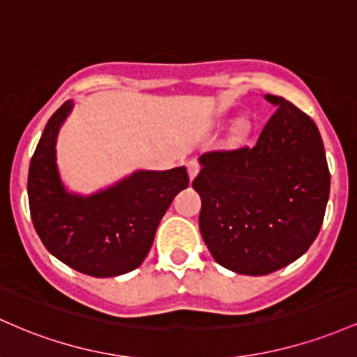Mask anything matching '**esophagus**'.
I'll use <instances>...</instances> for the list:
<instances>
[{
    "label": "esophagus",
    "instance_id": "esophagus-1",
    "mask_svg": "<svg viewBox=\"0 0 357 357\" xmlns=\"http://www.w3.org/2000/svg\"><path fill=\"white\" fill-rule=\"evenodd\" d=\"M187 170H189L190 180H194L195 177H197V174H199V170H200V165H199L197 162H195V160H190V162L187 163Z\"/></svg>",
    "mask_w": 357,
    "mask_h": 357
}]
</instances>
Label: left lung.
Wrapping results in <instances>:
<instances>
[{
    "instance_id": "1",
    "label": "left lung",
    "mask_w": 357,
    "mask_h": 357,
    "mask_svg": "<svg viewBox=\"0 0 357 357\" xmlns=\"http://www.w3.org/2000/svg\"><path fill=\"white\" fill-rule=\"evenodd\" d=\"M253 146L199 158L192 187L202 199L199 227L219 265L261 276L290 265L317 238L331 190L315 123L280 96Z\"/></svg>"
}]
</instances>
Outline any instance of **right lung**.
Instances as JSON below:
<instances>
[{
    "mask_svg": "<svg viewBox=\"0 0 357 357\" xmlns=\"http://www.w3.org/2000/svg\"><path fill=\"white\" fill-rule=\"evenodd\" d=\"M74 109L66 101L52 114L28 170L35 231L55 258L96 278L133 271L153 244L172 200L189 187L185 167L135 170L92 194L70 192L57 165L59 131Z\"/></svg>",
    "mask_w": 357,
    "mask_h": 357,
    "instance_id": "right-lung-1",
    "label": "right lung"
}]
</instances>
